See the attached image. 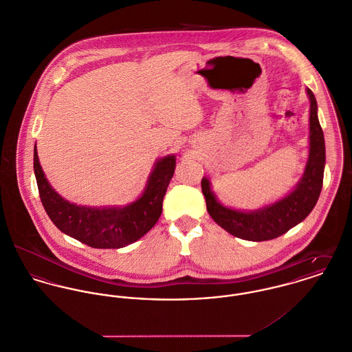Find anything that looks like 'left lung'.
Returning <instances> with one entry per match:
<instances>
[{
    "instance_id": "left-lung-1",
    "label": "left lung",
    "mask_w": 352,
    "mask_h": 352,
    "mask_svg": "<svg viewBox=\"0 0 352 352\" xmlns=\"http://www.w3.org/2000/svg\"><path fill=\"white\" fill-rule=\"evenodd\" d=\"M309 97V155L302 178L289 195L255 210H237L223 205L212 192L210 181L204 177L201 189L210 217L228 234L250 241L272 240L286 234L312 212L322 188L325 167L324 133L317 118V102L311 89Z\"/></svg>"
}]
</instances>
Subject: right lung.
I'll list each match as a JSON object with an SVG mask.
<instances>
[{
	"instance_id": "right-lung-1",
	"label": "right lung",
	"mask_w": 352,
	"mask_h": 352,
	"mask_svg": "<svg viewBox=\"0 0 352 352\" xmlns=\"http://www.w3.org/2000/svg\"><path fill=\"white\" fill-rule=\"evenodd\" d=\"M34 170L41 204L58 230L93 248H122L157 224L163 197L174 175L175 155L157 159L142 195L125 206H85L65 199L45 178L36 144Z\"/></svg>"
}]
</instances>
